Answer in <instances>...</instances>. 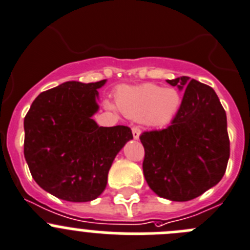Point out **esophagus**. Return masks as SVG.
<instances>
[{
	"label": "esophagus",
	"instance_id": "1",
	"mask_svg": "<svg viewBox=\"0 0 250 250\" xmlns=\"http://www.w3.org/2000/svg\"><path fill=\"white\" fill-rule=\"evenodd\" d=\"M132 133H133V138L139 139V137H141V129H139L138 127H133Z\"/></svg>",
	"mask_w": 250,
	"mask_h": 250
}]
</instances>
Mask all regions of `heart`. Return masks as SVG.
I'll list each match as a JSON object with an SVG mask.
<instances>
[{"instance_id":"1","label":"heart","mask_w":250,"mask_h":250,"mask_svg":"<svg viewBox=\"0 0 250 250\" xmlns=\"http://www.w3.org/2000/svg\"><path fill=\"white\" fill-rule=\"evenodd\" d=\"M116 100L125 116L157 127L169 125L181 104L180 93L175 88H163L154 83L120 88Z\"/></svg>"}]
</instances>
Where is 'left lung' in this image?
I'll return each instance as SVG.
<instances>
[{"label": "left lung", "instance_id": "left-lung-1", "mask_svg": "<svg viewBox=\"0 0 250 250\" xmlns=\"http://www.w3.org/2000/svg\"><path fill=\"white\" fill-rule=\"evenodd\" d=\"M184 92L171 125L144 132V178L159 197L190 201L220 183L229 159L227 116L214 90L188 76L167 80Z\"/></svg>", "mask_w": 250, "mask_h": 250}]
</instances>
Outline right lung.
Segmentation results:
<instances>
[{
    "label": "right lung",
    "instance_id": "1",
    "mask_svg": "<svg viewBox=\"0 0 250 250\" xmlns=\"http://www.w3.org/2000/svg\"><path fill=\"white\" fill-rule=\"evenodd\" d=\"M106 81H66L42 92L25 114V162L36 183L58 199H97L114 158L133 139L125 125L100 127L92 120Z\"/></svg>",
    "mask_w": 250,
    "mask_h": 250
}]
</instances>
